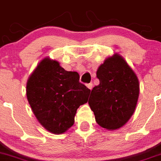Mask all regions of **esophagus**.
<instances>
[{
  "label": "esophagus",
  "instance_id": "esophagus-1",
  "mask_svg": "<svg viewBox=\"0 0 161 161\" xmlns=\"http://www.w3.org/2000/svg\"><path fill=\"white\" fill-rule=\"evenodd\" d=\"M86 86H87L90 90H92V88H93V84H92V82H91V83H88V84H86Z\"/></svg>",
  "mask_w": 161,
  "mask_h": 161
}]
</instances>
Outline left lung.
<instances>
[{"label": "left lung", "instance_id": "obj_1", "mask_svg": "<svg viewBox=\"0 0 161 161\" xmlns=\"http://www.w3.org/2000/svg\"><path fill=\"white\" fill-rule=\"evenodd\" d=\"M99 84L88 100L97 124L108 130L120 128L134 113L140 93L138 78L118 53L108 58L96 72Z\"/></svg>", "mask_w": 161, "mask_h": 161}]
</instances>
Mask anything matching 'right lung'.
<instances>
[{"mask_svg":"<svg viewBox=\"0 0 161 161\" xmlns=\"http://www.w3.org/2000/svg\"><path fill=\"white\" fill-rule=\"evenodd\" d=\"M91 90L79 82V75L66 71L56 60L45 58L29 78L26 96L38 122L53 134H63L75 123L79 106Z\"/></svg>","mask_w":161,"mask_h":161,"instance_id":"1","label":"right lung"}]
</instances>
